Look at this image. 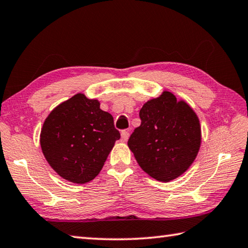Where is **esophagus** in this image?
Returning a JSON list of instances; mask_svg holds the SVG:
<instances>
[{
  "instance_id": "34e87169",
  "label": "esophagus",
  "mask_w": 248,
  "mask_h": 248,
  "mask_svg": "<svg viewBox=\"0 0 248 248\" xmlns=\"http://www.w3.org/2000/svg\"><path fill=\"white\" fill-rule=\"evenodd\" d=\"M129 138V130H123L122 133H121V139H122V141H127V139Z\"/></svg>"
}]
</instances>
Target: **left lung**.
<instances>
[{
    "label": "left lung",
    "mask_w": 248,
    "mask_h": 248,
    "mask_svg": "<svg viewBox=\"0 0 248 248\" xmlns=\"http://www.w3.org/2000/svg\"><path fill=\"white\" fill-rule=\"evenodd\" d=\"M141 124L127 146L143 171L162 182L178 178L189 170L200 150L202 130L194 110L185 100L163 91L144 102Z\"/></svg>",
    "instance_id": "8db88e82"
}]
</instances>
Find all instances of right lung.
Listing matches in <instances>:
<instances>
[{
    "label": "right lung",
    "instance_id": "obj_1",
    "mask_svg": "<svg viewBox=\"0 0 248 248\" xmlns=\"http://www.w3.org/2000/svg\"><path fill=\"white\" fill-rule=\"evenodd\" d=\"M120 137L113 116L100 109L99 100L78 93L50 111L42 126L40 144L57 175L83 185L99 174Z\"/></svg>",
    "mask_w": 248,
    "mask_h": 248
}]
</instances>
